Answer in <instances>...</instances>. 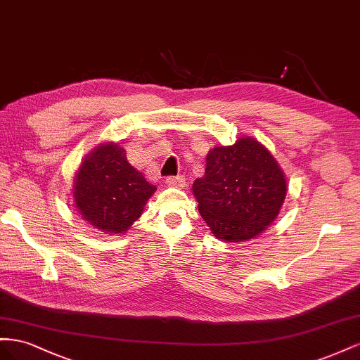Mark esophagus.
<instances>
[{
  "label": "esophagus",
  "instance_id": "1",
  "mask_svg": "<svg viewBox=\"0 0 360 360\" xmlns=\"http://www.w3.org/2000/svg\"><path fill=\"white\" fill-rule=\"evenodd\" d=\"M166 184H167V186L184 187V186H186V176H184V174H178V176H167Z\"/></svg>",
  "mask_w": 360,
  "mask_h": 360
}]
</instances>
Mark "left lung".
I'll return each mask as SVG.
<instances>
[{"label":"left lung","instance_id":"obj_1","mask_svg":"<svg viewBox=\"0 0 360 360\" xmlns=\"http://www.w3.org/2000/svg\"><path fill=\"white\" fill-rule=\"evenodd\" d=\"M199 212L219 240L240 243L269 226L283 203L286 181L259 141L240 139L207 155L202 178L193 184Z\"/></svg>","mask_w":360,"mask_h":360}]
</instances>
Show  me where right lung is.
<instances>
[{"instance_id": "right-lung-1", "label": "right lung", "mask_w": 360, "mask_h": 360, "mask_svg": "<svg viewBox=\"0 0 360 360\" xmlns=\"http://www.w3.org/2000/svg\"><path fill=\"white\" fill-rule=\"evenodd\" d=\"M157 187L131 166L115 143L96 148L75 178V203L94 228L122 233L136 221Z\"/></svg>"}]
</instances>
